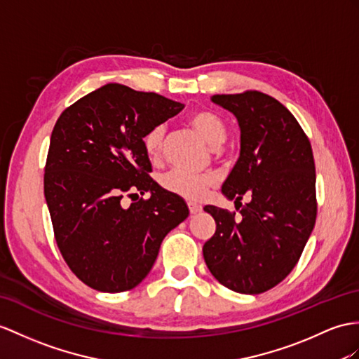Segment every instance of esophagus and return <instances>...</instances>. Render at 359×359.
<instances>
[{
	"instance_id": "esophagus-1",
	"label": "esophagus",
	"mask_w": 359,
	"mask_h": 359,
	"mask_svg": "<svg viewBox=\"0 0 359 359\" xmlns=\"http://www.w3.org/2000/svg\"><path fill=\"white\" fill-rule=\"evenodd\" d=\"M201 210H203V207H201V205H198L195 203H189V212H190V215H196V213L201 212Z\"/></svg>"
}]
</instances>
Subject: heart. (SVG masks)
I'll return each instance as SVG.
<instances>
[{
  "label": "heart",
  "instance_id": "1",
  "mask_svg": "<svg viewBox=\"0 0 359 359\" xmlns=\"http://www.w3.org/2000/svg\"><path fill=\"white\" fill-rule=\"evenodd\" d=\"M189 125L203 137L205 142L217 147L224 143L226 137V128L219 116L208 109H198L189 116ZM165 137V126L156 125L147 130L143 138V146L146 155L151 160H158L163 154V144ZM161 187L172 195L184 198L187 201H199L207 194V190L213 186L215 178L208 173H198L189 169L173 168L161 175Z\"/></svg>",
  "mask_w": 359,
  "mask_h": 359
}]
</instances>
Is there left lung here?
Returning a JSON list of instances; mask_svg holds the SVG:
<instances>
[{
  "label": "left lung",
  "mask_w": 359,
  "mask_h": 359,
  "mask_svg": "<svg viewBox=\"0 0 359 359\" xmlns=\"http://www.w3.org/2000/svg\"><path fill=\"white\" fill-rule=\"evenodd\" d=\"M241 128V156L222 186L239 216L205 205L216 231L203 247L210 273L225 287L260 294L299 262L316 225V163L308 135L283 104L260 91L216 94ZM252 199L245 206L240 201Z\"/></svg>",
  "instance_id": "obj_1"
}]
</instances>
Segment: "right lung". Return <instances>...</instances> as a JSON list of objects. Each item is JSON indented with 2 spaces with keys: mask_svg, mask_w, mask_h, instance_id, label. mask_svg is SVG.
<instances>
[{
  "mask_svg": "<svg viewBox=\"0 0 359 359\" xmlns=\"http://www.w3.org/2000/svg\"><path fill=\"white\" fill-rule=\"evenodd\" d=\"M184 104L108 83L74 102L50 138L43 195L57 248L93 290L123 292L149 274L160 245L189 216L180 196L149 177L143 138ZM149 193L129 208L121 204Z\"/></svg>",
  "mask_w": 359,
  "mask_h": 359,
  "instance_id": "1",
  "label": "right lung"
}]
</instances>
